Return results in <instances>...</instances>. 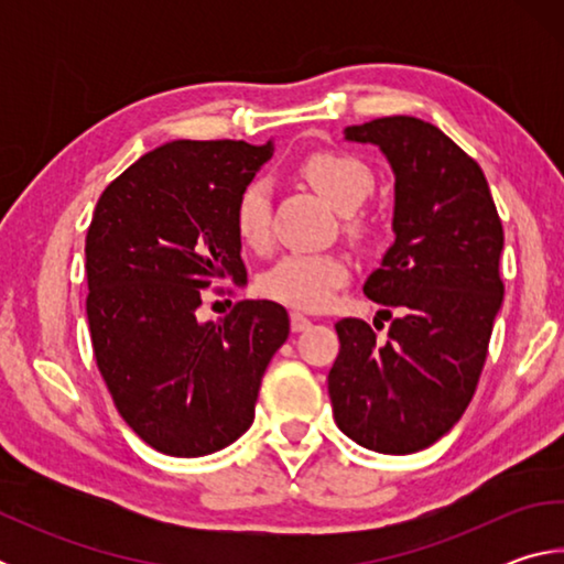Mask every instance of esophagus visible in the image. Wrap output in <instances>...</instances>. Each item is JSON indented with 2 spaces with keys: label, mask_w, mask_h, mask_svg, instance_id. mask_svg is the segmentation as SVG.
I'll return each mask as SVG.
<instances>
[{
  "label": "esophagus",
  "mask_w": 564,
  "mask_h": 564,
  "mask_svg": "<svg viewBox=\"0 0 564 564\" xmlns=\"http://www.w3.org/2000/svg\"><path fill=\"white\" fill-rule=\"evenodd\" d=\"M305 328H311V318H305L303 313L293 311V313H291V330H293V333H301V330H305Z\"/></svg>",
  "instance_id": "34e87169"
}]
</instances>
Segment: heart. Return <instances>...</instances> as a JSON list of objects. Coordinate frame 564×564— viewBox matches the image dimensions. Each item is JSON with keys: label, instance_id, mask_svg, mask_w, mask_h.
Segmentation results:
<instances>
[{"label": "heart", "instance_id": "heart-1", "mask_svg": "<svg viewBox=\"0 0 564 564\" xmlns=\"http://www.w3.org/2000/svg\"><path fill=\"white\" fill-rule=\"evenodd\" d=\"M301 174L343 214L356 212L376 186V176L366 161L348 151L321 149L301 161ZM352 231H368L362 218L350 216ZM234 228L241 243L261 251L271 241V194L261 181L248 184L236 198ZM348 279V263L336 253H291L265 271L261 291L269 299L303 311H318L330 301L333 291Z\"/></svg>", "mask_w": 564, "mask_h": 564}]
</instances>
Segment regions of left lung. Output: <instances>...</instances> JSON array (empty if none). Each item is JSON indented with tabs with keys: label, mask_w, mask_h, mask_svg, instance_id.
<instances>
[{
	"label": "left lung",
	"mask_w": 564,
	"mask_h": 564,
	"mask_svg": "<svg viewBox=\"0 0 564 564\" xmlns=\"http://www.w3.org/2000/svg\"><path fill=\"white\" fill-rule=\"evenodd\" d=\"M346 139L393 166L395 243L362 293L400 316L386 340L360 318L336 323L333 417L368 451L408 455L441 441L475 395L505 293L502 221L482 169L433 123L383 117Z\"/></svg>",
	"instance_id": "8db88e82"
}]
</instances>
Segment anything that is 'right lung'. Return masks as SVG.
<instances>
[{
    "mask_svg": "<svg viewBox=\"0 0 564 564\" xmlns=\"http://www.w3.org/2000/svg\"><path fill=\"white\" fill-rule=\"evenodd\" d=\"M273 147L171 141L104 188L87 231L91 348L113 405L159 453L198 457L253 423L261 378L289 338L273 301L196 308L216 281H246L234 206Z\"/></svg>",
    "mask_w": 564,
    "mask_h": 564,
    "instance_id": "add662e5",
    "label": "right lung"
}]
</instances>
